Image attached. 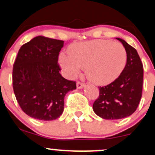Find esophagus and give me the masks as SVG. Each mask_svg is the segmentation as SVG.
<instances>
[{"label":"esophagus","instance_id":"1","mask_svg":"<svg viewBox=\"0 0 155 155\" xmlns=\"http://www.w3.org/2000/svg\"><path fill=\"white\" fill-rule=\"evenodd\" d=\"M84 87H85V84L80 82V81H78V82L76 83V87H77V89H82Z\"/></svg>","mask_w":155,"mask_h":155}]
</instances>
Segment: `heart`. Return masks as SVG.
I'll use <instances>...</instances> for the list:
<instances>
[{"mask_svg": "<svg viewBox=\"0 0 155 155\" xmlns=\"http://www.w3.org/2000/svg\"><path fill=\"white\" fill-rule=\"evenodd\" d=\"M68 53H61L59 57L60 65L65 75L74 78L84 68L87 79L97 85L115 81L127 63V52L123 46L105 39L73 44Z\"/></svg>", "mask_w": 155, "mask_h": 155, "instance_id": "heart-1", "label": "heart"}]
</instances>
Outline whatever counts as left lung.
Segmentation results:
<instances>
[{"label": "left lung", "instance_id": "1", "mask_svg": "<svg viewBox=\"0 0 155 155\" xmlns=\"http://www.w3.org/2000/svg\"><path fill=\"white\" fill-rule=\"evenodd\" d=\"M127 52L123 71L113 82L100 87V95L94 102L93 111L105 120H120L136 111L141 98L143 69L138 52L125 41L116 38Z\"/></svg>", "mask_w": 155, "mask_h": 155}]
</instances>
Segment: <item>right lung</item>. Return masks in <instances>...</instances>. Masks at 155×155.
I'll return each mask as SVG.
<instances>
[{
  "mask_svg": "<svg viewBox=\"0 0 155 155\" xmlns=\"http://www.w3.org/2000/svg\"><path fill=\"white\" fill-rule=\"evenodd\" d=\"M63 45V41L38 35L21 47L14 64L16 98L22 111L36 120L59 118L65 95L76 89L75 81L60 74L58 55Z\"/></svg>",
  "mask_w": 155,
  "mask_h": 155,
  "instance_id": "right-lung-1",
  "label": "right lung"
}]
</instances>
